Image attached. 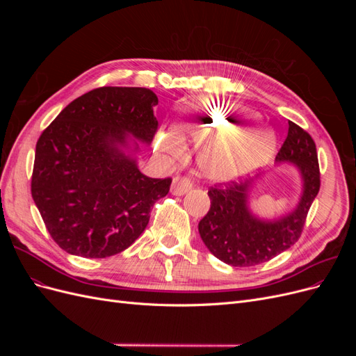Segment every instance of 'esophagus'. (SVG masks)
Masks as SVG:
<instances>
[{"label": "esophagus", "instance_id": "esophagus-1", "mask_svg": "<svg viewBox=\"0 0 356 356\" xmlns=\"http://www.w3.org/2000/svg\"><path fill=\"white\" fill-rule=\"evenodd\" d=\"M193 184L191 181L187 178H182V177H175L174 182H172V195L175 196H184L186 193H188L191 190Z\"/></svg>", "mask_w": 356, "mask_h": 356}]
</instances>
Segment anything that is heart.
Masks as SVG:
<instances>
[{
  "label": "heart",
  "instance_id": "b5f03b06",
  "mask_svg": "<svg viewBox=\"0 0 356 356\" xmlns=\"http://www.w3.org/2000/svg\"><path fill=\"white\" fill-rule=\"evenodd\" d=\"M199 117L203 118L202 124L182 126L178 135L182 139L220 136L199 157L200 169L209 179H239L272 157L275 138L268 132L257 131L258 118L254 113L204 101L199 105ZM159 147L172 156H178L182 149L179 139L170 134L159 138Z\"/></svg>",
  "mask_w": 356,
  "mask_h": 356
}]
</instances>
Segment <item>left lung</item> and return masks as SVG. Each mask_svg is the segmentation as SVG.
<instances>
[{"label":"left lung","instance_id":"obj_1","mask_svg":"<svg viewBox=\"0 0 356 356\" xmlns=\"http://www.w3.org/2000/svg\"><path fill=\"white\" fill-rule=\"evenodd\" d=\"M288 135L276 156V163H293L301 177L297 207L275 220H261L250 209V196L257 179L222 182L209 188L211 208L199 222V233L208 250L234 267L261 264L293 246L303 232L307 212L319 187L321 174L316 145L312 136L288 123Z\"/></svg>","mask_w":356,"mask_h":356}]
</instances>
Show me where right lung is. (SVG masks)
<instances>
[{"label": "right lung", "instance_id": "obj_1", "mask_svg": "<svg viewBox=\"0 0 356 356\" xmlns=\"http://www.w3.org/2000/svg\"><path fill=\"white\" fill-rule=\"evenodd\" d=\"M157 104L145 88L95 89L68 104L38 138L31 193L63 251L111 257L145 230L172 182L141 174L132 156L139 152L135 139L153 141Z\"/></svg>", "mask_w": 356, "mask_h": 356}]
</instances>
